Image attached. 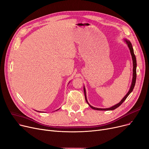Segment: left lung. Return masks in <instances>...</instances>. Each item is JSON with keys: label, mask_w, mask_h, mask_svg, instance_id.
<instances>
[{"label": "left lung", "mask_w": 149, "mask_h": 149, "mask_svg": "<svg viewBox=\"0 0 149 149\" xmlns=\"http://www.w3.org/2000/svg\"><path fill=\"white\" fill-rule=\"evenodd\" d=\"M125 42H127L128 46L129 47V49H130V53H131V55H132V60H133V80H132V85H131V87L130 88V90L128 91V93L125 95V96L124 97V98H123L121 101L118 103V104L115 105L114 106L111 107V108H95V107H93L92 106H91L88 101H87V99H86V91H85V88H84V93H85V100L86 101V102L88 103V105H89V107L94 109H96V110H104V111H107V110H113V109L117 108L118 107H119L122 103L124 102L125 99H127V97L128 96V95L130 94L132 92V91L134 87V85H135V83H136V56L134 55V51H133V47H132V43L130 42V41H128L127 40H125Z\"/></svg>", "instance_id": "1"}]
</instances>
